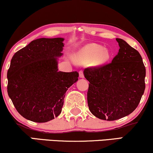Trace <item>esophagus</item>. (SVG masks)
I'll return each mask as SVG.
<instances>
[{
  "label": "esophagus",
  "instance_id": "34e87169",
  "mask_svg": "<svg viewBox=\"0 0 153 153\" xmlns=\"http://www.w3.org/2000/svg\"><path fill=\"white\" fill-rule=\"evenodd\" d=\"M79 78H84V73H83L82 71H80V72H79Z\"/></svg>",
  "mask_w": 153,
  "mask_h": 153
}]
</instances>
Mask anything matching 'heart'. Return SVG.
Listing matches in <instances>:
<instances>
[{
	"label": "heart",
	"instance_id": "1",
	"mask_svg": "<svg viewBox=\"0 0 153 153\" xmlns=\"http://www.w3.org/2000/svg\"><path fill=\"white\" fill-rule=\"evenodd\" d=\"M111 56L107 48L97 44H88L77 52L75 61L82 65L90 64L92 62L93 66H100L109 61Z\"/></svg>",
	"mask_w": 153,
	"mask_h": 153
}]
</instances>
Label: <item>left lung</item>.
Listing matches in <instances>:
<instances>
[{"instance_id": "1", "label": "left lung", "mask_w": 153, "mask_h": 153, "mask_svg": "<svg viewBox=\"0 0 153 153\" xmlns=\"http://www.w3.org/2000/svg\"><path fill=\"white\" fill-rule=\"evenodd\" d=\"M120 49L111 63L85 69L90 83L89 109L98 119L114 121L126 117L138 107L144 93L146 68L142 57L121 39H116Z\"/></svg>"}]
</instances>
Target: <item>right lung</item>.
Returning a JSON list of instances; mask_svg holds the SVG:
<instances>
[{"label": "right lung", "mask_w": 153, "mask_h": 153, "mask_svg": "<svg viewBox=\"0 0 153 153\" xmlns=\"http://www.w3.org/2000/svg\"><path fill=\"white\" fill-rule=\"evenodd\" d=\"M64 39L40 38L19 50L7 71V94L21 116L44 123L61 114L65 94L78 80L76 71H59Z\"/></svg>", "instance_id": "right-lung-1"}]
</instances>
